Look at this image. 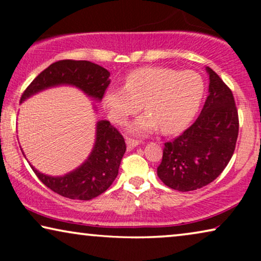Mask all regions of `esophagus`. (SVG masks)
<instances>
[{"mask_svg":"<svg viewBox=\"0 0 261 261\" xmlns=\"http://www.w3.org/2000/svg\"><path fill=\"white\" fill-rule=\"evenodd\" d=\"M139 145V141L138 140H134V139H130V138H127V147L132 149L134 148L135 146Z\"/></svg>","mask_w":261,"mask_h":261,"instance_id":"esophagus-1","label":"esophagus"}]
</instances>
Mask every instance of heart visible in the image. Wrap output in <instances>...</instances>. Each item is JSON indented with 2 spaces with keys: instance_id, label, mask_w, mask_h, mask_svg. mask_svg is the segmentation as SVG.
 <instances>
[{
  "instance_id": "heart-1",
  "label": "heart",
  "mask_w": 261,
  "mask_h": 261,
  "mask_svg": "<svg viewBox=\"0 0 261 261\" xmlns=\"http://www.w3.org/2000/svg\"><path fill=\"white\" fill-rule=\"evenodd\" d=\"M204 95V82L195 71H178L169 67H142L126 77L124 88L106 92L105 105L117 124L141 108L145 114L130 126L135 134L152 133L162 128L172 134L187 127L194 119Z\"/></svg>"
}]
</instances>
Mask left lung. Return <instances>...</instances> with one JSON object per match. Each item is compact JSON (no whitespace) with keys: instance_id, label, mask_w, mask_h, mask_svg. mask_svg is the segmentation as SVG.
<instances>
[{"instance_id":"left-lung-1","label":"left lung","mask_w":261,"mask_h":261,"mask_svg":"<svg viewBox=\"0 0 261 261\" xmlns=\"http://www.w3.org/2000/svg\"><path fill=\"white\" fill-rule=\"evenodd\" d=\"M209 95L197 120L172 141L165 142L156 169L160 180L178 191L201 189L222 173L233 155L239 115L233 92L206 67Z\"/></svg>"}]
</instances>
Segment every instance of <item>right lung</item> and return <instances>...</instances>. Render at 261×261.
I'll return each mask as SVG.
<instances>
[{
  "mask_svg": "<svg viewBox=\"0 0 261 261\" xmlns=\"http://www.w3.org/2000/svg\"><path fill=\"white\" fill-rule=\"evenodd\" d=\"M60 84L74 85L96 101H101L110 84V73L105 67L88 60H59L34 78L23 91L20 102L44 89ZM124 152L126 142L122 134L109 121H99L94 149L77 170L63 177H49L38 172L33 166L32 169L46 187L58 195L89 201L103 194L113 184Z\"/></svg>",
  "mask_w": 261,
  "mask_h": 261,
  "instance_id": "obj_1",
  "label": "right lung"
}]
</instances>
